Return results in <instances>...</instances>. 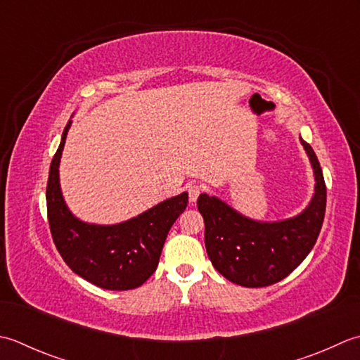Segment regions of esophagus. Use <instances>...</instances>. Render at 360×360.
<instances>
[{
    "mask_svg": "<svg viewBox=\"0 0 360 360\" xmlns=\"http://www.w3.org/2000/svg\"><path fill=\"white\" fill-rule=\"evenodd\" d=\"M200 193H202V186L197 185V183H193V185L188 186V195H189L191 202H195L197 199H199Z\"/></svg>",
    "mask_w": 360,
    "mask_h": 360,
    "instance_id": "esophagus-1",
    "label": "esophagus"
}]
</instances>
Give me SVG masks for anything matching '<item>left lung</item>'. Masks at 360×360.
Returning <instances> with one entry per match:
<instances>
[{
	"label": "left lung",
	"instance_id": "left-lung-1",
	"mask_svg": "<svg viewBox=\"0 0 360 360\" xmlns=\"http://www.w3.org/2000/svg\"><path fill=\"white\" fill-rule=\"evenodd\" d=\"M315 174V194L302 214L281 222H256L216 197L200 194L197 208L205 221V247L212 266L244 288H266L303 262L323 225L326 185L314 149L302 139Z\"/></svg>",
	"mask_w": 360,
	"mask_h": 360
}]
</instances>
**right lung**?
I'll return each mask as SVG.
<instances>
[{"instance_id":"right-lung-1","label":"right lung","mask_w":360,"mask_h":360,"mask_svg":"<svg viewBox=\"0 0 360 360\" xmlns=\"http://www.w3.org/2000/svg\"><path fill=\"white\" fill-rule=\"evenodd\" d=\"M71 121L51 161L46 186L48 221L58 253L72 272L108 290L136 289L155 272L171 226L185 211L188 194L158 203L138 217L118 225L80 222L63 202L58 163Z\"/></svg>"}]
</instances>
